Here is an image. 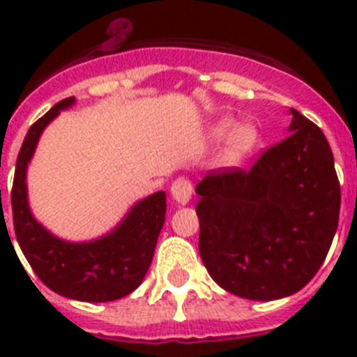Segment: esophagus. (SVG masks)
Listing matches in <instances>:
<instances>
[{
    "mask_svg": "<svg viewBox=\"0 0 357 357\" xmlns=\"http://www.w3.org/2000/svg\"><path fill=\"white\" fill-rule=\"evenodd\" d=\"M191 195H193V185H191V182L188 178H176L172 184V197L178 206L189 204Z\"/></svg>",
    "mask_w": 357,
    "mask_h": 357,
    "instance_id": "34e87169",
    "label": "esophagus"
}]
</instances>
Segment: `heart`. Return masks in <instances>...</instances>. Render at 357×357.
Masks as SVG:
<instances>
[{"label":"heart","mask_w":357,"mask_h":357,"mask_svg":"<svg viewBox=\"0 0 357 357\" xmlns=\"http://www.w3.org/2000/svg\"><path fill=\"white\" fill-rule=\"evenodd\" d=\"M227 138L222 150V162L227 166H238L245 162L248 157L254 153V150L259 144V130L254 125H239L234 128V119L223 118L209 125L206 130V137L209 143H220Z\"/></svg>","instance_id":"b5f03b06"}]
</instances>
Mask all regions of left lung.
<instances>
[{
    "label": "left lung",
    "mask_w": 357,
    "mask_h": 357,
    "mask_svg": "<svg viewBox=\"0 0 357 357\" xmlns=\"http://www.w3.org/2000/svg\"><path fill=\"white\" fill-rule=\"evenodd\" d=\"M288 137L250 172L227 168L198 182V250L220 288L279 301L317 275L338 229L340 182L326 135L289 109Z\"/></svg>",
    "instance_id": "left-lung-1"
}]
</instances>
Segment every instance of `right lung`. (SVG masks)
<instances>
[{
  "label": "right lung",
  "instance_id": "add662e5",
  "mask_svg": "<svg viewBox=\"0 0 357 357\" xmlns=\"http://www.w3.org/2000/svg\"><path fill=\"white\" fill-rule=\"evenodd\" d=\"M75 103V98L56 103L24 137L12 188L15 238L31 270L52 291L82 302L118 301L143 282L150 268L166 216V193L137 200L118 225L94 239L69 241L46 229L30 209L28 166L46 127Z\"/></svg>",
  "mask_w": 357,
  "mask_h": 357
}]
</instances>
